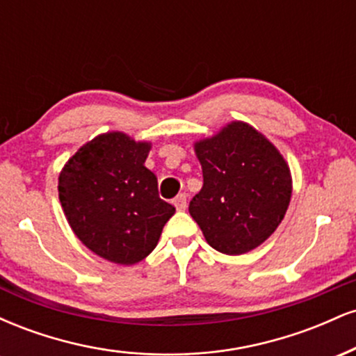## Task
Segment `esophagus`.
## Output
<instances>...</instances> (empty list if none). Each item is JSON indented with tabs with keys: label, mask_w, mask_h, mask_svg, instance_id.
Segmentation results:
<instances>
[{
	"label": "esophagus",
	"mask_w": 356,
	"mask_h": 356,
	"mask_svg": "<svg viewBox=\"0 0 356 356\" xmlns=\"http://www.w3.org/2000/svg\"><path fill=\"white\" fill-rule=\"evenodd\" d=\"M174 206H175V209H177V211H186V207H187L186 194H179L177 197L174 199Z\"/></svg>",
	"instance_id": "1"
}]
</instances>
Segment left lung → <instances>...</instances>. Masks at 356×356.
<instances>
[{
    "label": "left lung",
    "instance_id": "left-lung-1",
    "mask_svg": "<svg viewBox=\"0 0 356 356\" xmlns=\"http://www.w3.org/2000/svg\"><path fill=\"white\" fill-rule=\"evenodd\" d=\"M204 184L189 212L211 248L238 256L263 244L283 220L293 181L284 157L246 122L194 144Z\"/></svg>",
    "mask_w": 356,
    "mask_h": 356
}]
</instances>
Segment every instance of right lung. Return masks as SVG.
<instances>
[{
	"label": "right lung",
	"mask_w": 356,
	"mask_h": 356,
	"mask_svg": "<svg viewBox=\"0 0 356 356\" xmlns=\"http://www.w3.org/2000/svg\"><path fill=\"white\" fill-rule=\"evenodd\" d=\"M150 147L124 132L100 134L60 172L58 197L72 231L110 263L130 266L149 256L175 212L145 167Z\"/></svg>",
	"instance_id": "obj_1"
}]
</instances>
